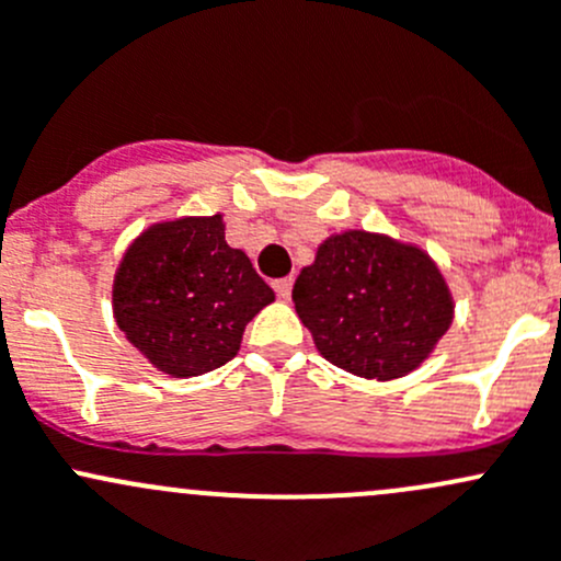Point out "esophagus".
<instances>
[{"label":"esophagus","mask_w":561,"mask_h":561,"mask_svg":"<svg viewBox=\"0 0 561 561\" xmlns=\"http://www.w3.org/2000/svg\"><path fill=\"white\" fill-rule=\"evenodd\" d=\"M291 286H294V278H280V280L273 283V288L278 291V297H283V299L291 297Z\"/></svg>","instance_id":"34e87169"}]
</instances>
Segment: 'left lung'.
<instances>
[{"label": "left lung", "mask_w": 561, "mask_h": 561, "mask_svg": "<svg viewBox=\"0 0 561 561\" xmlns=\"http://www.w3.org/2000/svg\"><path fill=\"white\" fill-rule=\"evenodd\" d=\"M319 354L367 380L413 373L454 321V297L426 251L389 234H332L294 283Z\"/></svg>", "instance_id": "obj_1"}]
</instances>
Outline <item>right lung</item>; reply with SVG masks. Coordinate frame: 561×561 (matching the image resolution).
Wrapping results in <instances>:
<instances>
[{
    "label": "right lung",
    "instance_id": "right-lung-1",
    "mask_svg": "<svg viewBox=\"0 0 561 561\" xmlns=\"http://www.w3.org/2000/svg\"><path fill=\"white\" fill-rule=\"evenodd\" d=\"M275 299L251 259L224 238V216L148 227L121 259L113 316L159 373L194 378L234 359L245 323Z\"/></svg>",
    "mask_w": 561,
    "mask_h": 561
}]
</instances>
